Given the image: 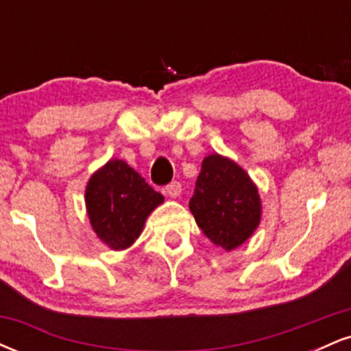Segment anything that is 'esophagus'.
Listing matches in <instances>:
<instances>
[{
	"label": "esophagus",
	"instance_id": "34e87169",
	"mask_svg": "<svg viewBox=\"0 0 351 351\" xmlns=\"http://www.w3.org/2000/svg\"><path fill=\"white\" fill-rule=\"evenodd\" d=\"M165 193H167L170 198H178L181 195V183H178V181H171V183L167 184V188H165Z\"/></svg>",
	"mask_w": 351,
	"mask_h": 351
}]
</instances>
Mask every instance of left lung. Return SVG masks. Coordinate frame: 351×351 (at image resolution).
Wrapping results in <instances>:
<instances>
[{
  "label": "left lung",
  "instance_id": "8db88e82",
  "mask_svg": "<svg viewBox=\"0 0 351 351\" xmlns=\"http://www.w3.org/2000/svg\"><path fill=\"white\" fill-rule=\"evenodd\" d=\"M189 209L204 236L226 251L244 244L263 215L254 181L239 165L217 153L203 160Z\"/></svg>",
  "mask_w": 351,
  "mask_h": 351
}]
</instances>
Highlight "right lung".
<instances>
[{
	"label": "right lung",
	"instance_id": "1",
	"mask_svg": "<svg viewBox=\"0 0 351 351\" xmlns=\"http://www.w3.org/2000/svg\"><path fill=\"white\" fill-rule=\"evenodd\" d=\"M163 196L123 160H110L88 180L86 208L94 232L114 251L130 247Z\"/></svg>",
	"mask_w": 351,
	"mask_h": 351
}]
</instances>
